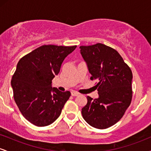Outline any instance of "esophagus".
I'll list each match as a JSON object with an SVG mask.
<instances>
[{
  "label": "esophagus",
  "instance_id": "1",
  "mask_svg": "<svg viewBox=\"0 0 151 151\" xmlns=\"http://www.w3.org/2000/svg\"><path fill=\"white\" fill-rule=\"evenodd\" d=\"M71 94H72V96H78V95L79 94V93H78L77 91H71Z\"/></svg>",
  "mask_w": 151,
  "mask_h": 151
}]
</instances>
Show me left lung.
<instances>
[{
	"label": "left lung",
	"instance_id": "8db88e82",
	"mask_svg": "<svg viewBox=\"0 0 151 151\" xmlns=\"http://www.w3.org/2000/svg\"><path fill=\"white\" fill-rule=\"evenodd\" d=\"M81 56L87 65L90 79L96 80L99 97H87L81 109L90 126L105 129L123 117L132 99L133 74L116 50L101 43L80 46Z\"/></svg>",
	"mask_w": 151,
	"mask_h": 151
}]
</instances>
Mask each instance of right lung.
<instances>
[{
	"mask_svg": "<svg viewBox=\"0 0 151 151\" xmlns=\"http://www.w3.org/2000/svg\"><path fill=\"white\" fill-rule=\"evenodd\" d=\"M76 47L42 45L19 60L11 80L13 97L22 116L35 126L50 125L61 114L71 93L52 88V80Z\"/></svg>",
	"mask_w": 151,
	"mask_h": 151,
	"instance_id": "right-lung-1",
	"label": "right lung"
}]
</instances>
